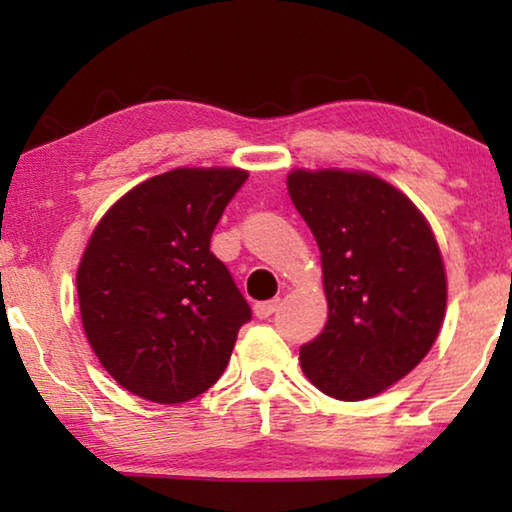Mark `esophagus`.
I'll list each match as a JSON object with an SVG mask.
<instances>
[{
	"mask_svg": "<svg viewBox=\"0 0 512 512\" xmlns=\"http://www.w3.org/2000/svg\"><path fill=\"white\" fill-rule=\"evenodd\" d=\"M277 307H279V300L277 298L275 300H263V303H256L254 305V312H256L258 319H268L270 314L277 312Z\"/></svg>",
	"mask_w": 512,
	"mask_h": 512,
	"instance_id": "obj_1",
	"label": "esophagus"
}]
</instances>
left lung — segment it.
<instances>
[{"instance_id": "obj_1", "label": "left lung", "mask_w": 512, "mask_h": 512, "mask_svg": "<svg viewBox=\"0 0 512 512\" xmlns=\"http://www.w3.org/2000/svg\"><path fill=\"white\" fill-rule=\"evenodd\" d=\"M289 195L317 237L328 300L300 366L326 396L363 401L408 375L438 338L447 282L436 237L373 174L296 170Z\"/></svg>"}]
</instances>
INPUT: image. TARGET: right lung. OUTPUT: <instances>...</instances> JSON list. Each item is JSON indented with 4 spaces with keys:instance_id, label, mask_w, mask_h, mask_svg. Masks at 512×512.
Segmentation results:
<instances>
[{
    "instance_id": "right-lung-1",
    "label": "right lung",
    "mask_w": 512,
    "mask_h": 512,
    "mask_svg": "<svg viewBox=\"0 0 512 512\" xmlns=\"http://www.w3.org/2000/svg\"><path fill=\"white\" fill-rule=\"evenodd\" d=\"M249 174L181 167L125 193L97 223L76 272L81 321L114 380L153 403L205 394L251 307L209 251Z\"/></svg>"
}]
</instances>
